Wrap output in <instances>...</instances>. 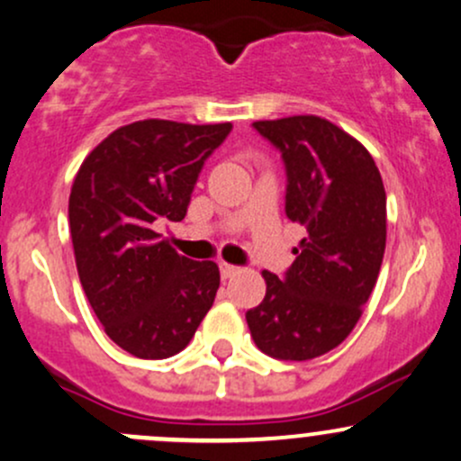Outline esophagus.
I'll return each instance as SVG.
<instances>
[{"label": "esophagus", "mask_w": 461, "mask_h": 461, "mask_svg": "<svg viewBox=\"0 0 461 461\" xmlns=\"http://www.w3.org/2000/svg\"><path fill=\"white\" fill-rule=\"evenodd\" d=\"M219 269H221V277H222V280H231V277H234L236 273L240 271L239 267H234V265H227V262H221V265H219Z\"/></svg>", "instance_id": "1"}]
</instances>
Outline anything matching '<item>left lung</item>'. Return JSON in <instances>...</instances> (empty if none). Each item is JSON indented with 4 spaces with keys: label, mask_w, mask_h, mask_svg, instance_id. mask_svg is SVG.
<instances>
[{
    "label": "left lung",
    "mask_w": 461,
    "mask_h": 461,
    "mask_svg": "<svg viewBox=\"0 0 461 461\" xmlns=\"http://www.w3.org/2000/svg\"><path fill=\"white\" fill-rule=\"evenodd\" d=\"M280 150L285 212L306 227L285 276L265 271L267 295L247 311L262 352L308 361L352 332L385 254L387 199L366 146L317 115L251 124Z\"/></svg>",
    "instance_id": "left-lung-1"
}]
</instances>
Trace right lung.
Wrapping results in <instances>:
<instances>
[{
    "label": "right lung",
    "instance_id": "right-lung-1",
    "mask_svg": "<svg viewBox=\"0 0 461 461\" xmlns=\"http://www.w3.org/2000/svg\"><path fill=\"white\" fill-rule=\"evenodd\" d=\"M230 131L140 120L100 141L76 175L69 230L80 285L111 341L133 357L181 352L214 304L219 267L176 254L155 222L184 219Z\"/></svg>",
    "mask_w": 461,
    "mask_h": 461
}]
</instances>
